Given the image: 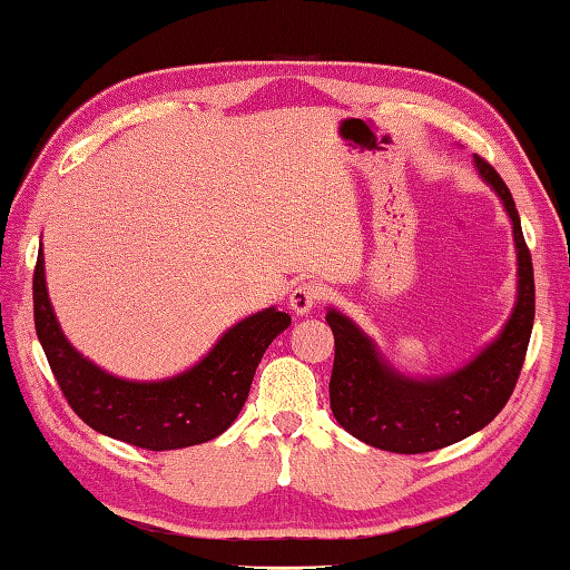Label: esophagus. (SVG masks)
Instances as JSON below:
<instances>
[{
	"instance_id": "obj_1",
	"label": "esophagus",
	"mask_w": 570,
	"mask_h": 570,
	"mask_svg": "<svg viewBox=\"0 0 570 570\" xmlns=\"http://www.w3.org/2000/svg\"><path fill=\"white\" fill-rule=\"evenodd\" d=\"M321 298H324V288L318 284H302L294 288L292 296H288V308H292L296 316H306Z\"/></svg>"
}]
</instances>
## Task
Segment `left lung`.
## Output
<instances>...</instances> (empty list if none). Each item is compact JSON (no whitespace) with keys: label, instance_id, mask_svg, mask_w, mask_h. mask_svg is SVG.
I'll list each match as a JSON object with an SVG mask.
<instances>
[{"label":"left lung","instance_id":"obj_1","mask_svg":"<svg viewBox=\"0 0 570 570\" xmlns=\"http://www.w3.org/2000/svg\"><path fill=\"white\" fill-rule=\"evenodd\" d=\"M473 164L509 214L519 262L515 304L499 336L451 374L413 379L393 368L374 338L346 314L336 308L326 314L336 344L328 384L331 411L351 436L374 449L426 453L451 446L489 426L519 381L535 316L533 264L509 186L489 161L473 157Z\"/></svg>","mask_w":570,"mask_h":570}]
</instances>
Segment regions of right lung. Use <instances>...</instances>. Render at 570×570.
<instances>
[{
	"label": "right lung",
	"instance_id": "1",
	"mask_svg": "<svg viewBox=\"0 0 570 570\" xmlns=\"http://www.w3.org/2000/svg\"><path fill=\"white\" fill-rule=\"evenodd\" d=\"M292 316L268 306L242 318L199 364L159 381L114 376L81 356L61 331L49 302L45 254L35 266V326L57 384L77 416L109 439L149 451L206 443L239 416L258 361Z\"/></svg>",
	"mask_w": 570,
	"mask_h": 570
}]
</instances>
